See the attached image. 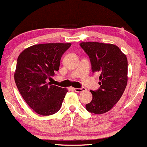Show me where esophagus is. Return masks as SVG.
Here are the masks:
<instances>
[{"label": "esophagus", "mask_w": 147, "mask_h": 147, "mask_svg": "<svg viewBox=\"0 0 147 147\" xmlns=\"http://www.w3.org/2000/svg\"><path fill=\"white\" fill-rule=\"evenodd\" d=\"M73 89H74V90H75V92H82V91L86 90L84 88H74Z\"/></svg>", "instance_id": "1"}]
</instances>
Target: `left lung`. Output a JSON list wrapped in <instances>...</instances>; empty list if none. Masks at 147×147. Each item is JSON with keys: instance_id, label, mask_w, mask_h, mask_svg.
Instances as JSON below:
<instances>
[{"instance_id": "left-lung-1", "label": "left lung", "mask_w": 147, "mask_h": 147, "mask_svg": "<svg viewBox=\"0 0 147 147\" xmlns=\"http://www.w3.org/2000/svg\"><path fill=\"white\" fill-rule=\"evenodd\" d=\"M80 46L90 58L92 72L100 74V88L90 90L92 99L86 109L95 114L105 113L119 100L127 85V58L111 43L82 42Z\"/></svg>"}]
</instances>
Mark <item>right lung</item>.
Segmentation results:
<instances>
[{
  "instance_id": "add662e5",
  "label": "right lung",
  "mask_w": 147,
  "mask_h": 147,
  "mask_svg": "<svg viewBox=\"0 0 147 147\" xmlns=\"http://www.w3.org/2000/svg\"><path fill=\"white\" fill-rule=\"evenodd\" d=\"M71 43H42L25 49L19 55L15 83L28 106L36 113L51 115L60 109L68 89L52 85L51 77L59 69L63 54Z\"/></svg>"
}]
</instances>
